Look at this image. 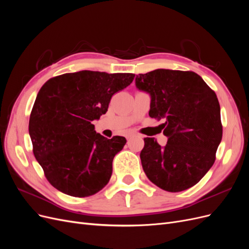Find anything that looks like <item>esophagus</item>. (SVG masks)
<instances>
[{
    "mask_svg": "<svg viewBox=\"0 0 249 249\" xmlns=\"http://www.w3.org/2000/svg\"><path fill=\"white\" fill-rule=\"evenodd\" d=\"M131 137H132V135H131V134H130V135H127V136H126V139H127V140H129V139H130Z\"/></svg>",
    "mask_w": 249,
    "mask_h": 249,
    "instance_id": "1",
    "label": "esophagus"
}]
</instances>
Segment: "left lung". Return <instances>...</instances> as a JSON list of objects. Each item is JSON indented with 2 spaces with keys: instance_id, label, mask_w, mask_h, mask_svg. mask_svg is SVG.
Here are the masks:
<instances>
[{
  "instance_id": "obj_1",
  "label": "left lung",
  "mask_w": 249,
  "mask_h": 249,
  "mask_svg": "<svg viewBox=\"0 0 249 249\" xmlns=\"http://www.w3.org/2000/svg\"><path fill=\"white\" fill-rule=\"evenodd\" d=\"M150 94L152 118L162 119L167 144L144 138L142 168L150 182L168 192L196 185L213 166L222 138L220 106L214 90L193 71L156 70L136 77Z\"/></svg>"
}]
</instances>
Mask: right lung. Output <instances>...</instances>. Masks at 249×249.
<instances>
[{"label":"right lung","mask_w":249,"mask_h":249,"mask_svg":"<svg viewBox=\"0 0 249 249\" xmlns=\"http://www.w3.org/2000/svg\"><path fill=\"white\" fill-rule=\"evenodd\" d=\"M134 73L82 71L60 74L40 88L29 120L33 154L49 183L74 197L102 190L114 156L126 143L94 131L92 120L108 111L113 94L129 86Z\"/></svg>","instance_id":"1"}]
</instances>
